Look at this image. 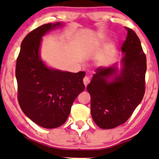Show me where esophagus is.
<instances>
[{
	"label": "esophagus",
	"instance_id": "obj_1",
	"mask_svg": "<svg viewBox=\"0 0 159 159\" xmlns=\"http://www.w3.org/2000/svg\"><path fill=\"white\" fill-rule=\"evenodd\" d=\"M83 82H84V84L87 87V85L90 83V79H89L88 77H84L83 79Z\"/></svg>",
	"mask_w": 159,
	"mask_h": 159
}]
</instances>
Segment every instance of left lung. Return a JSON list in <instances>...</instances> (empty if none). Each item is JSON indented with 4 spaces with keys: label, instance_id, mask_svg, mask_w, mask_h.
<instances>
[{
    "label": "left lung",
    "instance_id": "8db88e82",
    "mask_svg": "<svg viewBox=\"0 0 159 159\" xmlns=\"http://www.w3.org/2000/svg\"><path fill=\"white\" fill-rule=\"evenodd\" d=\"M127 36L121 50L123 68L115 75V67H98L87 85L90 95L91 115L95 123L104 129L119 126L129 120L145 93L147 58L140 41L132 29L125 27Z\"/></svg>",
    "mask_w": 159,
    "mask_h": 159
}]
</instances>
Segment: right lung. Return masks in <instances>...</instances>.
<instances>
[{
  "instance_id": "obj_1",
  "label": "right lung",
  "mask_w": 159,
  "mask_h": 159,
  "mask_svg": "<svg viewBox=\"0 0 159 159\" xmlns=\"http://www.w3.org/2000/svg\"><path fill=\"white\" fill-rule=\"evenodd\" d=\"M58 26H61L60 22L46 24L29 33L21 43L16 66L20 107L33 122L46 129L65 123L74 100L85 87V72L51 69L40 60L42 36Z\"/></svg>"
}]
</instances>
